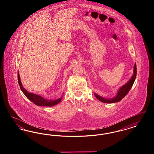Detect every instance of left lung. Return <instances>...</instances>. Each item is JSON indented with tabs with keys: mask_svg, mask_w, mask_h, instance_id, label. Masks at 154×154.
Returning a JSON list of instances; mask_svg holds the SVG:
<instances>
[{
	"mask_svg": "<svg viewBox=\"0 0 154 154\" xmlns=\"http://www.w3.org/2000/svg\"><path fill=\"white\" fill-rule=\"evenodd\" d=\"M133 73H134L133 74L130 80L119 89V90L118 91L117 95L115 97L110 99H105V98L103 97L102 96L98 95L96 94H95L96 97L100 102L106 103H114L119 102L125 96L128 94V93L129 92V91L131 90V89L134 84V82L136 77V74H137V67H136V63L134 64V66Z\"/></svg>",
	"mask_w": 154,
	"mask_h": 154,
	"instance_id": "obj_1",
	"label": "left lung"
}]
</instances>
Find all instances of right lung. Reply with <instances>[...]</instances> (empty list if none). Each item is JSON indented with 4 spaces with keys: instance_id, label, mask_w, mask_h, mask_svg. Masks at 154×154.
I'll return each mask as SVG.
<instances>
[{
    "instance_id": "1",
    "label": "right lung",
    "mask_w": 154,
    "mask_h": 154,
    "mask_svg": "<svg viewBox=\"0 0 154 154\" xmlns=\"http://www.w3.org/2000/svg\"><path fill=\"white\" fill-rule=\"evenodd\" d=\"M18 80L20 87L21 88V89L22 92L23 93V94L26 96V97L28 99H29L31 102H32L34 104H36L37 106L51 107V106H54L58 104L62 99V97H61L60 98H59L57 100H48V99H44L41 96L35 94H32V93H30L22 87L21 81L20 80V74L18 73Z\"/></svg>"
}]
</instances>
